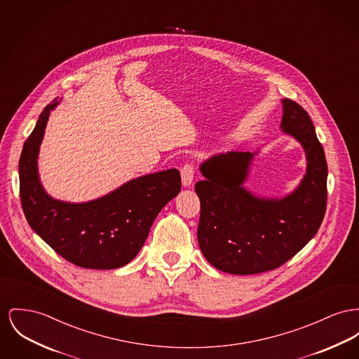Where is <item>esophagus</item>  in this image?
<instances>
[{
  "mask_svg": "<svg viewBox=\"0 0 359 359\" xmlns=\"http://www.w3.org/2000/svg\"><path fill=\"white\" fill-rule=\"evenodd\" d=\"M194 165L191 163L184 164V167L180 170L182 173V183L184 187H190L192 184V180H194Z\"/></svg>",
  "mask_w": 359,
  "mask_h": 359,
  "instance_id": "obj_1",
  "label": "esophagus"
}]
</instances>
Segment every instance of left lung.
<instances>
[{"label":"left lung","instance_id":"1","mask_svg":"<svg viewBox=\"0 0 359 359\" xmlns=\"http://www.w3.org/2000/svg\"><path fill=\"white\" fill-rule=\"evenodd\" d=\"M280 128L301 144L306 172L294 191L263 198L244 187L257 151L215 154L201 164L198 243L215 269L252 275L278 269L316 234L327 209L325 154L308 112L282 99Z\"/></svg>","mask_w":359,"mask_h":359}]
</instances>
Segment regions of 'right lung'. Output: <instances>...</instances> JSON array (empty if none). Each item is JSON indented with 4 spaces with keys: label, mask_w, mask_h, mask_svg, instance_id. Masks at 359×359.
Segmentation results:
<instances>
[{
    "label": "right lung",
    "mask_w": 359,
    "mask_h": 359,
    "mask_svg": "<svg viewBox=\"0 0 359 359\" xmlns=\"http://www.w3.org/2000/svg\"><path fill=\"white\" fill-rule=\"evenodd\" d=\"M43 109L27 138L19 161L22 211L34 232L67 262L93 270L126 266L141 251L161 209L182 189L177 169L133 179L104 196L72 203L51 198L43 189L38 156L51 111Z\"/></svg>",
    "instance_id": "obj_1"
}]
</instances>
